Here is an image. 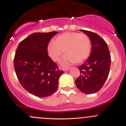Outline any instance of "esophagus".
<instances>
[{
	"label": "esophagus",
	"mask_w": 126,
	"mask_h": 126,
	"mask_svg": "<svg viewBox=\"0 0 126 126\" xmlns=\"http://www.w3.org/2000/svg\"><path fill=\"white\" fill-rule=\"evenodd\" d=\"M70 67H67V68H64V69H63V70H64V71H67V70H69V69H70Z\"/></svg>",
	"instance_id": "obj_1"
}]
</instances>
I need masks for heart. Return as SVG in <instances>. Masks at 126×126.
Listing matches in <instances>:
<instances>
[{
    "label": "heart",
    "mask_w": 126,
    "mask_h": 126,
    "mask_svg": "<svg viewBox=\"0 0 126 126\" xmlns=\"http://www.w3.org/2000/svg\"><path fill=\"white\" fill-rule=\"evenodd\" d=\"M91 50L89 37L83 33L66 32L57 36L54 42H50L47 52L52 60H60L64 51L66 53L60 62L62 66H67L75 63H82L89 57Z\"/></svg>",
    "instance_id": "1"
}]
</instances>
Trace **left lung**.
Instances as JSON below:
<instances>
[{"label": "left lung", "instance_id": "left-lung-1", "mask_svg": "<svg viewBox=\"0 0 126 126\" xmlns=\"http://www.w3.org/2000/svg\"><path fill=\"white\" fill-rule=\"evenodd\" d=\"M90 38L92 48L87 60L78 67L80 75L76 86L83 93L92 94L101 89L109 75L111 56L107 44L96 33L80 30Z\"/></svg>", "mask_w": 126, "mask_h": 126}]
</instances>
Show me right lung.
Returning a JSON list of instances; mask_svg holds the SVG:
<instances>
[{"instance_id":"obj_1","label":"right lung","mask_w":126,"mask_h":126,"mask_svg":"<svg viewBox=\"0 0 126 126\" xmlns=\"http://www.w3.org/2000/svg\"><path fill=\"white\" fill-rule=\"evenodd\" d=\"M57 31L35 32L22 41L16 51L14 67L22 86L40 98L54 93L63 73L48 56L47 46Z\"/></svg>"}]
</instances>
